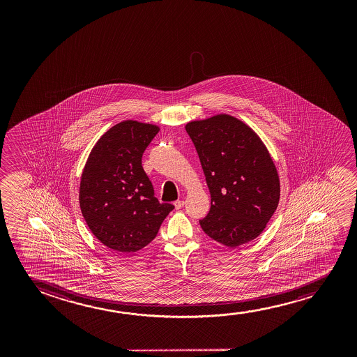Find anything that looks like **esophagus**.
I'll use <instances>...</instances> for the list:
<instances>
[{
	"instance_id": "1",
	"label": "esophagus",
	"mask_w": 357,
	"mask_h": 357,
	"mask_svg": "<svg viewBox=\"0 0 357 357\" xmlns=\"http://www.w3.org/2000/svg\"><path fill=\"white\" fill-rule=\"evenodd\" d=\"M183 206H184V201L178 200L174 202V207H176V210H181Z\"/></svg>"
}]
</instances>
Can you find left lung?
Instances as JSON below:
<instances>
[{
    "instance_id": "1",
    "label": "left lung",
    "mask_w": 357,
    "mask_h": 357,
    "mask_svg": "<svg viewBox=\"0 0 357 357\" xmlns=\"http://www.w3.org/2000/svg\"><path fill=\"white\" fill-rule=\"evenodd\" d=\"M211 194L200 220L210 238L228 248L256 239L278 207V171L261 137L227 113L186 123Z\"/></svg>"
}]
</instances>
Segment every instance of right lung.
<instances>
[{
  "instance_id": "add662e5",
  "label": "right lung",
  "mask_w": 357,
  "mask_h": 357,
  "mask_svg": "<svg viewBox=\"0 0 357 357\" xmlns=\"http://www.w3.org/2000/svg\"><path fill=\"white\" fill-rule=\"evenodd\" d=\"M160 127L128 119L109 128L84 166L79 205L96 239L132 254L156 238L174 206L160 204L142 166V153Z\"/></svg>"
}]
</instances>
